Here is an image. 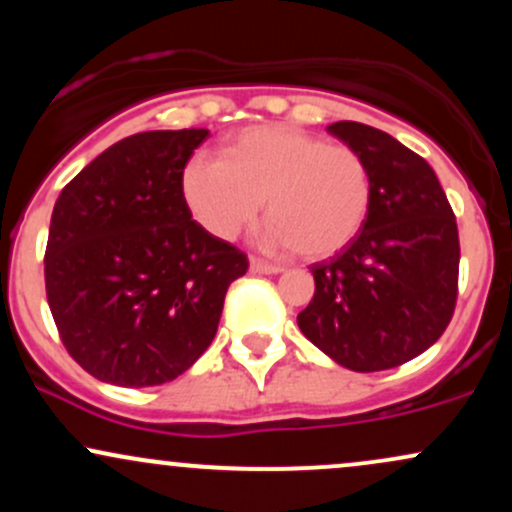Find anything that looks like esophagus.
I'll return each instance as SVG.
<instances>
[{"instance_id": "1", "label": "esophagus", "mask_w": 512, "mask_h": 512, "mask_svg": "<svg viewBox=\"0 0 512 512\" xmlns=\"http://www.w3.org/2000/svg\"><path fill=\"white\" fill-rule=\"evenodd\" d=\"M250 269L255 274H279V272H284V267H279V264L257 260V257H252V260H250Z\"/></svg>"}]
</instances>
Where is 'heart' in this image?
<instances>
[{
    "label": "heart",
    "instance_id": "heart-1",
    "mask_svg": "<svg viewBox=\"0 0 512 512\" xmlns=\"http://www.w3.org/2000/svg\"><path fill=\"white\" fill-rule=\"evenodd\" d=\"M182 197L199 226L221 240L255 223L267 199L272 223L262 243L325 260L349 248L366 226L373 178L356 149L267 125L236 134L226 158L192 156L182 170Z\"/></svg>",
    "mask_w": 512,
    "mask_h": 512
}]
</instances>
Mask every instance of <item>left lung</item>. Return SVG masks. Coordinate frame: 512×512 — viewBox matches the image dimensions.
<instances>
[{
  "label": "left lung",
  "mask_w": 512,
  "mask_h": 512,
  "mask_svg": "<svg viewBox=\"0 0 512 512\" xmlns=\"http://www.w3.org/2000/svg\"><path fill=\"white\" fill-rule=\"evenodd\" d=\"M327 132L366 158L373 202L354 243L310 267L315 296L298 327L339 366L397 368L436 344L455 313V214L433 168L395 137L349 120Z\"/></svg>",
  "instance_id": "obj_1"
}]
</instances>
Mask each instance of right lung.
Masks as SVG:
<instances>
[{"instance_id": "add662e5", "label": "right lung", "mask_w": 512, "mask_h": 512, "mask_svg": "<svg viewBox=\"0 0 512 512\" xmlns=\"http://www.w3.org/2000/svg\"><path fill=\"white\" fill-rule=\"evenodd\" d=\"M209 129L122 139L62 190L45 291L69 356L103 383L163 385L207 351L248 257L192 221L182 170Z\"/></svg>"}]
</instances>
